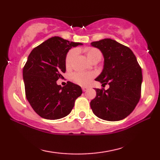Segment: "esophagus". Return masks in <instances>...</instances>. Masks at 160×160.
I'll list each match as a JSON object with an SVG mask.
<instances>
[{
	"instance_id": "esophagus-1",
	"label": "esophagus",
	"mask_w": 160,
	"mask_h": 160,
	"mask_svg": "<svg viewBox=\"0 0 160 160\" xmlns=\"http://www.w3.org/2000/svg\"><path fill=\"white\" fill-rule=\"evenodd\" d=\"M82 91H83V92H85V91L88 90V88H87V87H82Z\"/></svg>"
}]
</instances>
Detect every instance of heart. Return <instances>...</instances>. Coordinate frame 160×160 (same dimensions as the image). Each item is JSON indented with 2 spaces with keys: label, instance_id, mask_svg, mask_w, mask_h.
I'll list each match as a JSON object with an SVG mask.
<instances>
[{
  "label": "heart",
  "instance_id": "b5f03b06",
  "mask_svg": "<svg viewBox=\"0 0 160 160\" xmlns=\"http://www.w3.org/2000/svg\"><path fill=\"white\" fill-rule=\"evenodd\" d=\"M84 52L85 53L88 60L91 63L94 61H99L101 60L102 54L99 49L93 47H86L84 48ZM78 51L72 49L67 53L66 58V66L69 68L71 65L74 58L76 56ZM94 74L92 72H75L72 75L71 78L72 81L78 85L86 86L90 83L91 80L94 78Z\"/></svg>",
  "mask_w": 160,
  "mask_h": 160
}]
</instances>
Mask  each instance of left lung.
<instances>
[{"label":"left lung","instance_id":"obj_1","mask_svg":"<svg viewBox=\"0 0 160 160\" xmlns=\"http://www.w3.org/2000/svg\"><path fill=\"white\" fill-rule=\"evenodd\" d=\"M91 46L99 48L104 56V67L95 80L108 90L95 88L97 96L90 102L97 117L109 121L127 117L140 98L142 69L128 47L112 39L93 42Z\"/></svg>","mask_w":160,"mask_h":160}]
</instances>
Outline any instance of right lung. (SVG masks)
Returning a JSON list of instances; mask_svg holds the SVG:
<instances>
[{"label": "right lung", "mask_w": 160, "mask_h": 160, "mask_svg": "<svg viewBox=\"0 0 160 160\" xmlns=\"http://www.w3.org/2000/svg\"><path fill=\"white\" fill-rule=\"evenodd\" d=\"M82 43L53 37L31 51L23 68L27 99L41 117L56 120L71 112L75 101L82 93L78 85L68 82L64 87L56 83L66 72V58L72 47Z\"/></svg>", "instance_id": "obj_1"}]
</instances>
